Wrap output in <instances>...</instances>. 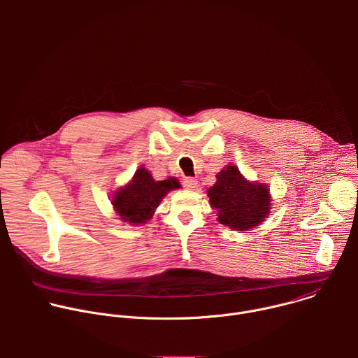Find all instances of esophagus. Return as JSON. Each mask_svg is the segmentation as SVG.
<instances>
[{
	"instance_id": "34e87169",
	"label": "esophagus",
	"mask_w": 358,
	"mask_h": 358,
	"mask_svg": "<svg viewBox=\"0 0 358 358\" xmlns=\"http://www.w3.org/2000/svg\"><path fill=\"white\" fill-rule=\"evenodd\" d=\"M182 185H184V188H187V189H195L196 187H198V181L195 180V178H184V181H182Z\"/></svg>"
}]
</instances>
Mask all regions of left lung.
<instances>
[{"label": "left lung", "instance_id": "8db88e82", "mask_svg": "<svg viewBox=\"0 0 358 358\" xmlns=\"http://www.w3.org/2000/svg\"><path fill=\"white\" fill-rule=\"evenodd\" d=\"M218 222L234 231H249L271 214L272 195L264 182L246 180L239 169L228 164L217 174V182L207 189Z\"/></svg>", "mask_w": 358, "mask_h": 358}]
</instances>
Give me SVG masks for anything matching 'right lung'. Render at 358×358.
Here are the masks:
<instances>
[{
    "label": "right lung",
    "instance_id": "1",
    "mask_svg": "<svg viewBox=\"0 0 358 358\" xmlns=\"http://www.w3.org/2000/svg\"><path fill=\"white\" fill-rule=\"evenodd\" d=\"M176 188H180L177 178L156 181L147 169L140 167L126 185L112 194V206L123 222L138 227L151 220L163 198Z\"/></svg>",
    "mask_w": 358,
    "mask_h": 358
}]
</instances>
